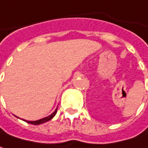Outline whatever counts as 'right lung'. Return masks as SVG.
<instances>
[{
	"label": "right lung",
	"mask_w": 148,
	"mask_h": 148,
	"mask_svg": "<svg viewBox=\"0 0 148 148\" xmlns=\"http://www.w3.org/2000/svg\"><path fill=\"white\" fill-rule=\"evenodd\" d=\"M57 109L55 110V112L53 113V114H51L50 116H48V117H46V118H44V119H39V120H36V121H26L27 123H29V124H32V125H40V124H43V123H45V122H47V121H49V120H51L54 116H55V114H57Z\"/></svg>",
	"instance_id": "1"
}]
</instances>
